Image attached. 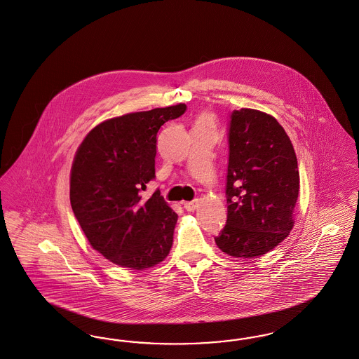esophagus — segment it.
Instances as JSON below:
<instances>
[{"label": "esophagus", "instance_id": "34e87169", "mask_svg": "<svg viewBox=\"0 0 359 359\" xmlns=\"http://www.w3.org/2000/svg\"><path fill=\"white\" fill-rule=\"evenodd\" d=\"M198 198H195V200H192V201H186V203H184V208H186V210H188V212H194V210H198Z\"/></svg>", "mask_w": 359, "mask_h": 359}]
</instances>
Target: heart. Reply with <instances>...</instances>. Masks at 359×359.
Instances as JSON below:
<instances>
[{"label": "heart", "instance_id": "1", "mask_svg": "<svg viewBox=\"0 0 359 359\" xmlns=\"http://www.w3.org/2000/svg\"><path fill=\"white\" fill-rule=\"evenodd\" d=\"M195 127H212V116L207 112L198 115L195 121Z\"/></svg>", "mask_w": 359, "mask_h": 359}]
</instances>
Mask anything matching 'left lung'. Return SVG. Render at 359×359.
<instances>
[{
    "instance_id": "obj_1",
    "label": "left lung",
    "mask_w": 359,
    "mask_h": 359,
    "mask_svg": "<svg viewBox=\"0 0 359 359\" xmlns=\"http://www.w3.org/2000/svg\"><path fill=\"white\" fill-rule=\"evenodd\" d=\"M228 144V215L215 241L229 256L255 259L293 228L299 191L296 152L272 115L252 109L231 114Z\"/></svg>"
}]
</instances>
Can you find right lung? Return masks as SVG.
Returning a JSON list of instances; mask_svg holds the SVG:
<instances>
[{"instance_id":"right-lung-1","label":"right lung","mask_w":359,"mask_h":359,"mask_svg":"<svg viewBox=\"0 0 359 359\" xmlns=\"http://www.w3.org/2000/svg\"><path fill=\"white\" fill-rule=\"evenodd\" d=\"M184 103L131 112L94 127L76 149L70 173V203L90 245L123 268L142 271L164 260L172 247L177 215L156 189V135L182 116Z\"/></svg>"}]
</instances>
